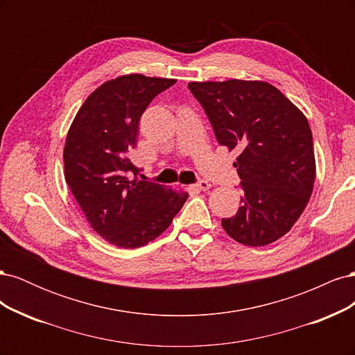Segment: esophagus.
<instances>
[{"label": "esophagus", "mask_w": 355, "mask_h": 355, "mask_svg": "<svg viewBox=\"0 0 355 355\" xmlns=\"http://www.w3.org/2000/svg\"><path fill=\"white\" fill-rule=\"evenodd\" d=\"M198 191H207V189H210V184L209 182H206V180H200V182H197V184L194 185Z\"/></svg>", "instance_id": "esophagus-1"}]
</instances>
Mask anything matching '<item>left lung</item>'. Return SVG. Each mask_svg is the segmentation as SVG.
<instances>
[{"label": "left lung", "mask_w": 355, "mask_h": 355, "mask_svg": "<svg viewBox=\"0 0 355 355\" xmlns=\"http://www.w3.org/2000/svg\"><path fill=\"white\" fill-rule=\"evenodd\" d=\"M218 142L239 154L241 207L222 219L231 239L261 247L290 231L305 210L315 180L313 133L306 116L265 81L188 84Z\"/></svg>", "instance_id": "1"}]
</instances>
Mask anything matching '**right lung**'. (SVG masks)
Wrapping results in <instances>:
<instances>
[{
    "label": "right lung",
    "instance_id": "add662e5",
    "mask_svg": "<svg viewBox=\"0 0 355 355\" xmlns=\"http://www.w3.org/2000/svg\"><path fill=\"white\" fill-rule=\"evenodd\" d=\"M176 80L128 73L103 83L75 115L63 148L65 180L103 240L136 249L163 234L188 194L137 179L128 159L142 114ZM135 178L131 179V173Z\"/></svg>",
    "mask_w": 355,
    "mask_h": 355
}]
</instances>
